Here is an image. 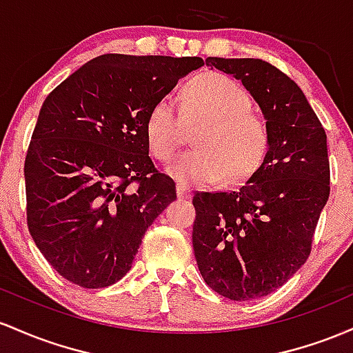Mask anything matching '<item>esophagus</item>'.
Returning a JSON list of instances; mask_svg holds the SVG:
<instances>
[{"mask_svg":"<svg viewBox=\"0 0 353 353\" xmlns=\"http://www.w3.org/2000/svg\"><path fill=\"white\" fill-rule=\"evenodd\" d=\"M192 195V192L185 187V185H176V196L178 198H188Z\"/></svg>","mask_w":353,"mask_h":353,"instance_id":"34e87169","label":"esophagus"}]
</instances>
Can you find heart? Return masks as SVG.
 <instances>
[{
    "label": "heart",
    "instance_id": "heart-1",
    "mask_svg": "<svg viewBox=\"0 0 353 353\" xmlns=\"http://www.w3.org/2000/svg\"><path fill=\"white\" fill-rule=\"evenodd\" d=\"M248 91L228 74L208 71L183 90V105L173 98L158 100L146 118V141L152 155L170 161L185 137V121L203 123L196 130V150L183 153L168 166L170 176L185 187L212 185L227 178L239 183L252 176L267 155V121L250 110Z\"/></svg>",
    "mask_w": 353,
    "mask_h": 353
}]
</instances>
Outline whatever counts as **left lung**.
<instances>
[{
	"mask_svg": "<svg viewBox=\"0 0 353 353\" xmlns=\"http://www.w3.org/2000/svg\"><path fill=\"white\" fill-rule=\"evenodd\" d=\"M232 74L259 103L270 143L263 163L236 192L193 196V250L210 288L236 302L260 299L307 262L330 195L327 134L303 91L255 58L205 59Z\"/></svg>",
	"mask_w": 353,
	"mask_h": 353,
	"instance_id": "obj_1",
	"label": "left lung"
}]
</instances>
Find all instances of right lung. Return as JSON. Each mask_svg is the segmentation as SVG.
I'll return each mask as SVG.
<instances>
[{
	"instance_id": "right-lung-1",
	"label": "right lung",
	"mask_w": 353,
	"mask_h": 353,
	"mask_svg": "<svg viewBox=\"0 0 353 353\" xmlns=\"http://www.w3.org/2000/svg\"><path fill=\"white\" fill-rule=\"evenodd\" d=\"M198 57L101 54L46 97L25 160L26 219L51 267L83 288L128 273L146 228L176 198L148 157L146 118Z\"/></svg>"
}]
</instances>
